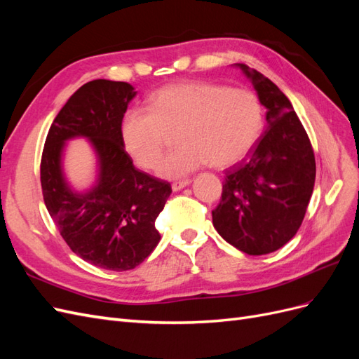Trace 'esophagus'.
<instances>
[{"mask_svg": "<svg viewBox=\"0 0 359 359\" xmlns=\"http://www.w3.org/2000/svg\"><path fill=\"white\" fill-rule=\"evenodd\" d=\"M190 182H191L190 180H180V181L172 182V190H173V191H178V190H181V189H184V187H187Z\"/></svg>", "mask_w": 359, "mask_h": 359, "instance_id": "34e87169", "label": "esophagus"}]
</instances>
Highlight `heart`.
<instances>
[{
	"mask_svg": "<svg viewBox=\"0 0 359 359\" xmlns=\"http://www.w3.org/2000/svg\"><path fill=\"white\" fill-rule=\"evenodd\" d=\"M264 130L259 97L245 88L211 82L163 86L149 107H132L123 118V142L139 166L153 169L161 158L168 133L178 132L180 147L158 166L163 178H178L211 163L232 166L255 148Z\"/></svg>",
	"mask_w": 359,
	"mask_h": 359,
	"instance_id": "heart-1",
	"label": "heart"
}]
</instances>
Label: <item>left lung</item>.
Here are the masks:
<instances>
[{
  "mask_svg": "<svg viewBox=\"0 0 359 359\" xmlns=\"http://www.w3.org/2000/svg\"><path fill=\"white\" fill-rule=\"evenodd\" d=\"M266 107L268 128L248 158L226 170L212 224L241 252L259 256L289 243L306 215L316 161L310 139L287 97L262 73L235 64Z\"/></svg>",
  "mask_w": 359,
  "mask_h": 359,
  "instance_id": "left-lung-1",
  "label": "left lung"
}]
</instances>
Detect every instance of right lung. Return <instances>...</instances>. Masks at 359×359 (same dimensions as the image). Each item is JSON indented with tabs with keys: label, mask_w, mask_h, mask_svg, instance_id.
Returning <instances> with one entry per match:
<instances>
[{
	"label": "right lung",
	"mask_w": 359,
	"mask_h": 359,
	"mask_svg": "<svg viewBox=\"0 0 359 359\" xmlns=\"http://www.w3.org/2000/svg\"><path fill=\"white\" fill-rule=\"evenodd\" d=\"M136 95L127 82L95 79L82 85L62 106L43 148L40 181L46 208L72 252L111 271L133 269L160 241L156 219L172 189L133 166L121 136L123 118ZM86 137L96 151L95 186L71 190L62 172L65 142Z\"/></svg>",
	"instance_id": "right-lung-1"
}]
</instances>
